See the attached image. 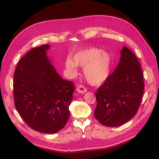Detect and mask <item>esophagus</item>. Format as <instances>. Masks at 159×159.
<instances>
[{
  "label": "esophagus",
  "mask_w": 159,
  "mask_h": 159,
  "mask_svg": "<svg viewBox=\"0 0 159 159\" xmlns=\"http://www.w3.org/2000/svg\"><path fill=\"white\" fill-rule=\"evenodd\" d=\"M76 92L79 93H85L87 92V89L83 85H79L76 87Z\"/></svg>",
  "instance_id": "esophagus-1"
}]
</instances>
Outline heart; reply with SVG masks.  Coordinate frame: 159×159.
Returning <instances> with one entry per match:
<instances>
[{"instance_id": "b5f03b06", "label": "heart", "mask_w": 159, "mask_h": 159, "mask_svg": "<svg viewBox=\"0 0 159 159\" xmlns=\"http://www.w3.org/2000/svg\"><path fill=\"white\" fill-rule=\"evenodd\" d=\"M77 66L84 68L86 80L92 85H99L109 76L111 67V57L109 52L97 48L81 50L73 56L67 57L65 67L70 77L77 75Z\"/></svg>"}]
</instances>
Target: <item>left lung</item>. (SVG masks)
<instances>
[{"instance_id": "1", "label": "left lung", "mask_w": 159, "mask_h": 159, "mask_svg": "<svg viewBox=\"0 0 159 159\" xmlns=\"http://www.w3.org/2000/svg\"><path fill=\"white\" fill-rule=\"evenodd\" d=\"M120 54L116 70L96 93L94 116L109 127L121 126L135 116L144 90L143 74L136 56L125 46Z\"/></svg>"}]
</instances>
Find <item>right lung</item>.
Returning a JSON list of instances; mask_svg holds the SVG:
<instances>
[{
    "label": "right lung",
    "instance_id": "obj_1",
    "mask_svg": "<svg viewBox=\"0 0 159 159\" xmlns=\"http://www.w3.org/2000/svg\"><path fill=\"white\" fill-rule=\"evenodd\" d=\"M48 44L33 48L20 60L13 76L17 111L39 133L54 134L66 126L74 85L63 79L47 56Z\"/></svg>",
    "mask_w": 159,
    "mask_h": 159
}]
</instances>
